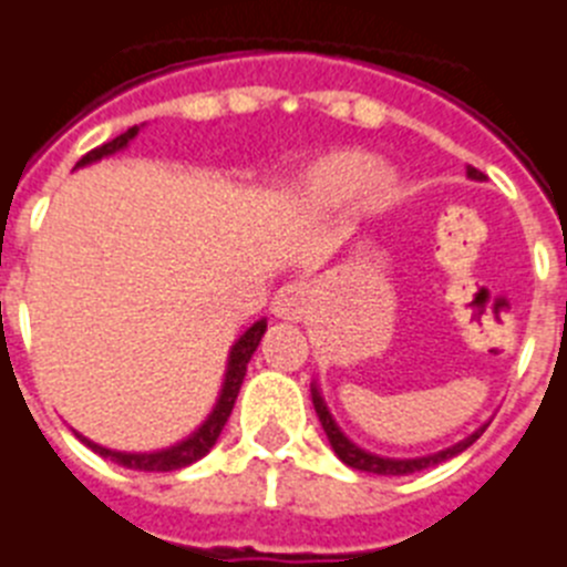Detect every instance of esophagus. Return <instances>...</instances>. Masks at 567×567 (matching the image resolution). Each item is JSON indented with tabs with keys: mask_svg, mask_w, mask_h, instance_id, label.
I'll use <instances>...</instances> for the list:
<instances>
[{
	"mask_svg": "<svg viewBox=\"0 0 567 567\" xmlns=\"http://www.w3.org/2000/svg\"><path fill=\"white\" fill-rule=\"evenodd\" d=\"M305 308H308V290L302 285H282L270 302V311L279 319H299Z\"/></svg>",
	"mask_w": 567,
	"mask_h": 567,
	"instance_id": "34e87169",
	"label": "esophagus"
}]
</instances>
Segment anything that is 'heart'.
Returning <instances> with one entry per match:
<instances>
[{
  "label": "heart",
  "instance_id": "b5f03b06",
  "mask_svg": "<svg viewBox=\"0 0 567 567\" xmlns=\"http://www.w3.org/2000/svg\"><path fill=\"white\" fill-rule=\"evenodd\" d=\"M377 159L365 151H333L305 171L299 182V202L311 214H339L365 196L373 205L391 199V176L373 174Z\"/></svg>",
  "mask_w": 567,
  "mask_h": 567
}]
</instances>
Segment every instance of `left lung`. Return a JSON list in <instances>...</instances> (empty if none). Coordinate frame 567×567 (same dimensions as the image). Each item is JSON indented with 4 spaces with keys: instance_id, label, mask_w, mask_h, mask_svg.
I'll use <instances>...</instances> for the list:
<instances>
[{
    "instance_id": "1",
    "label": "left lung",
    "mask_w": 567,
    "mask_h": 567,
    "mask_svg": "<svg viewBox=\"0 0 567 567\" xmlns=\"http://www.w3.org/2000/svg\"><path fill=\"white\" fill-rule=\"evenodd\" d=\"M467 176H471V179H482L485 174H482V171H476V167H467ZM311 396H313V408H317L319 422H322L324 433H328V442H331L333 454H337L344 465L357 467V471H368V474H379V476H405V474H416V471H425V467H431V465H440V462L451 460V456L462 454L465 447L474 445V442L482 436V431H485V427H480V431L471 433L467 440L456 442L454 447H447V451H440V454H433V456H422V460H385V456H377V454H368V451H362V447L353 445V442L348 440L342 431H339L337 422H333V416L328 413V405H324V400L319 396L317 385L311 388Z\"/></svg>"
}]
</instances>
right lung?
Returning a JSON list of instances; mask_svg holds the SVG:
<instances>
[{
  "mask_svg": "<svg viewBox=\"0 0 567 567\" xmlns=\"http://www.w3.org/2000/svg\"><path fill=\"white\" fill-rule=\"evenodd\" d=\"M136 134H140V127L136 125L127 127L125 134H120L116 140H111V142H105V145L87 151V154L76 162V167L87 165V162L102 159V156L116 154V151H122V147L134 140ZM265 328H268L265 322L250 324L248 331L239 337V342L230 348L228 373H225V385H223V393H219V402H216L214 413H210L208 420H205V425H202L199 431L190 433L188 440L179 442V445L165 447V451H156V454H122V451H107V447L96 445V442L85 440V436H79V433L76 436L85 442L91 451H96L100 456H107V460L120 462L122 467H134V471H179V467H185V465H194V462L208 454L210 447L216 445V440H219V433H223L225 422H228L230 411H234L236 393H239V388H243V379H245V371H248L250 357H254L256 344H259V339H262Z\"/></svg>",
  "mask_w": 567,
  "mask_h": 567,
  "instance_id": "obj_1",
  "label": "right lung"
}]
</instances>
